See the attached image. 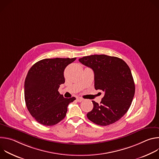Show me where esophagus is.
Here are the masks:
<instances>
[{"label":"esophagus","mask_w":159,"mask_h":159,"mask_svg":"<svg viewBox=\"0 0 159 159\" xmlns=\"http://www.w3.org/2000/svg\"><path fill=\"white\" fill-rule=\"evenodd\" d=\"M83 100H84V99H83L82 98H80V97H77V101L79 102H82Z\"/></svg>","instance_id":"esophagus-1"}]
</instances>
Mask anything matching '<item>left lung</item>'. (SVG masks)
<instances>
[{
  "mask_svg": "<svg viewBox=\"0 0 159 159\" xmlns=\"http://www.w3.org/2000/svg\"><path fill=\"white\" fill-rule=\"evenodd\" d=\"M94 73V87L104 93L100 104L93 101L87 114L94 123L107 126L121 118L129 109L135 87L129 67L122 59L106 55H94L79 59Z\"/></svg>",
  "mask_w": 159,
  "mask_h": 159,
  "instance_id": "left-lung-1",
  "label": "left lung"
}]
</instances>
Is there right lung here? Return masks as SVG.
Masks as SVG:
<instances>
[{"label": "right lung", "mask_w": 159, "mask_h": 159, "mask_svg": "<svg viewBox=\"0 0 159 159\" xmlns=\"http://www.w3.org/2000/svg\"><path fill=\"white\" fill-rule=\"evenodd\" d=\"M76 60L46 58L34 63L29 70L25 82V99L31 116L40 124L53 126L66 116L67 107L75 98H65L58 92L65 83L66 66Z\"/></svg>", "instance_id": "add662e5"}]
</instances>
